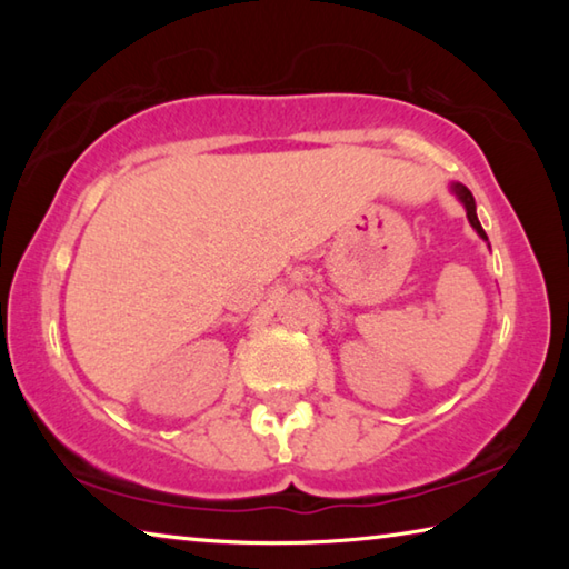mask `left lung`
<instances>
[{
  "label": "left lung",
  "mask_w": 569,
  "mask_h": 569,
  "mask_svg": "<svg viewBox=\"0 0 569 569\" xmlns=\"http://www.w3.org/2000/svg\"><path fill=\"white\" fill-rule=\"evenodd\" d=\"M455 192L459 196V200L461 203H465V208H467V218H469V223H471V228L477 230V233L487 240V233H485V228L479 226V220H477V206H475V196H471L469 192V188H465V186H455Z\"/></svg>",
  "instance_id": "left-lung-1"
}]
</instances>
